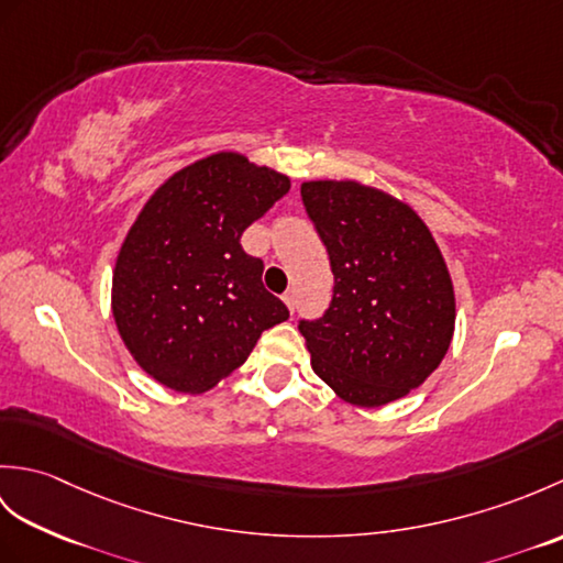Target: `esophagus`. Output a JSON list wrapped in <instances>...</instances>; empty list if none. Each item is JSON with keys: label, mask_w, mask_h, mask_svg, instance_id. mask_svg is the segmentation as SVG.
<instances>
[{"label": "esophagus", "mask_w": 563, "mask_h": 563, "mask_svg": "<svg viewBox=\"0 0 563 563\" xmlns=\"http://www.w3.org/2000/svg\"><path fill=\"white\" fill-rule=\"evenodd\" d=\"M283 302H285V307L290 309V312H295V305H297V302H295V292H290V290L285 292V295H283Z\"/></svg>", "instance_id": "esophagus-1"}]
</instances>
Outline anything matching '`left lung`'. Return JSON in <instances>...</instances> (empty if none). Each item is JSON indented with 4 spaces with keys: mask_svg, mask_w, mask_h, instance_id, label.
<instances>
[{
    "mask_svg": "<svg viewBox=\"0 0 563 563\" xmlns=\"http://www.w3.org/2000/svg\"><path fill=\"white\" fill-rule=\"evenodd\" d=\"M302 202L333 273L327 314L300 324L312 369L345 404L404 399L454 336V285L433 232L409 202L355 178L305 181Z\"/></svg>",
    "mask_w": 563,
    "mask_h": 563,
    "instance_id": "8db88e82",
    "label": "left lung"
}]
</instances>
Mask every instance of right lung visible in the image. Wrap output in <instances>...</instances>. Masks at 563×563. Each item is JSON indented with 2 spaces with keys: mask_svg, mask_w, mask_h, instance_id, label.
<instances>
[{
  "mask_svg": "<svg viewBox=\"0 0 563 563\" xmlns=\"http://www.w3.org/2000/svg\"><path fill=\"white\" fill-rule=\"evenodd\" d=\"M290 190V176L214 152L172 174L115 256L111 312L128 353L159 385L202 394L242 365L288 307L239 244Z\"/></svg>",
  "mask_w": 563,
  "mask_h": 563,
  "instance_id": "obj_1",
  "label": "right lung"
}]
</instances>
